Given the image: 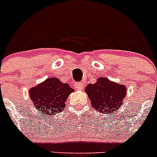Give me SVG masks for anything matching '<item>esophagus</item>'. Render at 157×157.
Returning <instances> with one entry per match:
<instances>
[{"instance_id":"1","label":"esophagus","mask_w":157,"mask_h":157,"mask_svg":"<svg viewBox=\"0 0 157 157\" xmlns=\"http://www.w3.org/2000/svg\"><path fill=\"white\" fill-rule=\"evenodd\" d=\"M75 86L77 90H82L84 88V84H83V82H76Z\"/></svg>"}]
</instances>
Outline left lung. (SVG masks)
Masks as SVG:
<instances>
[{"mask_svg": "<svg viewBox=\"0 0 157 157\" xmlns=\"http://www.w3.org/2000/svg\"><path fill=\"white\" fill-rule=\"evenodd\" d=\"M85 91L90 99L93 108L103 114L109 115L121 108L127 88L125 86L101 77L94 84H89Z\"/></svg>", "mask_w": 157, "mask_h": 157, "instance_id": "8db88e82", "label": "left lung"}]
</instances>
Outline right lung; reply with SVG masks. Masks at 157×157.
<instances>
[{
	"label": "right lung",
	"mask_w": 157,
	"mask_h": 157,
	"mask_svg": "<svg viewBox=\"0 0 157 157\" xmlns=\"http://www.w3.org/2000/svg\"><path fill=\"white\" fill-rule=\"evenodd\" d=\"M73 91L68 84L50 78L29 90V94L36 110L51 116L64 109L65 102Z\"/></svg>",
	"instance_id": "add662e5"
}]
</instances>
